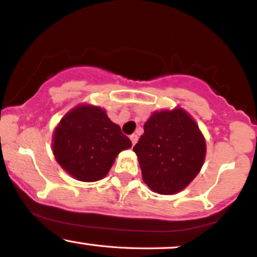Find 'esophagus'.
I'll use <instances>...</instances> for the list:
<instances>
[{
	"label": "esophagus",
	"mask_w": 257,
	"mask_h": 257,
	"mask_svg": "<svg viewBox=\"0 0 257 257\" xmlns=\"http://www.w3.org/2000/svg\"><path fill=\"white\" fill-rule=\"evenodd\" d=\"M138 139H139V137H138L137 134H132V135H131V140H132L133 145H135V144L138 143Z\"/></svg>",
	"instance_id": "esophagus-1"
}]
</instances>
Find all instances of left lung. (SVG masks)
<instances>
[{
  "label": "left lung",
  "instance_id": "obj_1",
  "mask_svg": "<svg viewBox=\"0 0 257 257\" xmlns=\"http://www.w3.org/2000/svg\"><path fill=\"white\" fill-rule=\"evenodd\" d=\"M133 151L152 192L174 194L198 175L206 144L196 120L184 108L175 107L153 112Z\"/></svg>",
  "mask_w": 257,
  "mask_h": 257
}]
</instances>
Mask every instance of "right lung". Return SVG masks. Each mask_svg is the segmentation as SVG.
I'll return each instance as SVG.
<instances>
[{"label":"right lung","mask_w":257,"mask_h":257,"mask_svg":"<svg viewBox=\"0 0 257 257\" xmlns=\"http://www.w3.org/2000/svg\"><path fill=\"white\" fill-rule=\"evenodd\" d=\"M132 141L100 106H75L53 133L52 151L60 167L76 180L104 179L120 151Z\"/></svg>","instance_id":"add662e5"}]
</instances>
